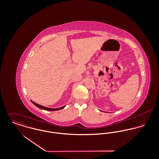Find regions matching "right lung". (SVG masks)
Wrapping results in <instances>:
<instances>
[{"instance_id": "obj_1", "label": "right lung", "mask_w": 159, "mask_h": 159, "mask_svg": "<svg viewBox=\"0 0 159 159\" xmlns=\"http://www.w3.org/2000/svg\"><path fill=\"white\" fill-rule=\"evenodd\" d=\"M31 102H32L33 104H34V105H35L36 107H37L38 108H40V109H42V110H47V111H57V110H59L63 109V108L65 107V106H64V107H61V108H47V107H45L42 106V105H39V104H37V103L34 102L33 101H31Z\"/></svg>"}]
</instances>
